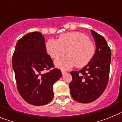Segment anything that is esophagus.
Returning <instances> with one entry per match:
<instances>
[{
  "mask_svg": "<svg viewBox=\"0 0 122 122\" xmlns=\"http://www.w3.org/2000/svg\"><path fill=\"white\" fill-rule=\"evenodd\" d=\"M67 73V72H66V71H64V70H62V75H65V73Z\"/></svg>",
  "mask_w": 122,
  "mask_h": 122,
  "instance_id": "34e87169",
  "label": "esophagus"
}]
</instances>
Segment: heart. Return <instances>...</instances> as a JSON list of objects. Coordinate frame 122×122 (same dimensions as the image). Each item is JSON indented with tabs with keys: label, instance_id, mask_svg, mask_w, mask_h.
<instances>
[{
	"label": "heart",
	"instance_id": "1",
	"mask_svg": "<svg viewBox=\"0 0 122 122\" xmlns=\"http://www.w3.org/2000/svg\"><path fill=\"white\" fill-rule=\"evenodd\" d=\"M46 50L54 60L67 56L55 62V65L62 69H69L76 65L81 68L88 65L96 52L93 42L87 36L80 32L65 33L60 36L59 40L50 39L45 45Z\"/></svg>",
	"mask_w": 122,
	"mask_h": 122
}]
</instances>
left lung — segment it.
<instances>
[{
  "instance_id": "1",
  "label": "left lung",
  "mask_w": 122,
  "mask_h": 122,
  "mask_svg": "<svg viewBox=\"0 0 122 122\" xmlns=\"http://www.w3.org/2000/svg\"><path fill=\"white\" fill-rule=\"evenodd\" d=\"M96 52L92 60L79 71H72L69 84L72 98L79 103L93 102L103 93L109 78L111 50L103 36L91 30Z\"/></svg>"
}]
</instances>
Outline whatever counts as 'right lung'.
I'll list each match as a JSON object with an SVG mask.
<instances>
[{
	"label": "right lung",
	"mask_w": 122,
	"mask_h": 122,
	"mask_svg": "<svg viewBox=\"0 0 122 122\" xmlns=\"http://www.w3.org/2000/svg\"><path fill=\"white\" fill-rule=\"evenodd\" d=\"M45 42L40 32L26 34L17 42L12 60L18 92L25 101L36 106L51 102L52 86L62 77L47 54ZM44 70L49 71L44 73Z\"/></svg>",
	"instance_id": "right-lung-1"
}]
</instances>
